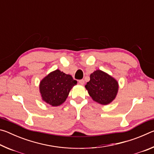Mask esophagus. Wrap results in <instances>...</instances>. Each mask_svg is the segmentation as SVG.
<instances>
[{"label":"esophagus","mask_w":154,"mask_h":154,"mask_svg":"<svg viewBox=\"0 0 154 154\" xmlns=\"http://www.w3.org/2000/svg\"><path fill=\"white\" fill-rule=\"evenodd\" d=\"M79 83L80 85H83L85 83V82H84V80L83 79H81V80H79Z\"/></svg>","instance_id":"1"}]
</instances>
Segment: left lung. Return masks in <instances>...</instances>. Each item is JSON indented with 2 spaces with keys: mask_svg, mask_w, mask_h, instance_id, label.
Masks as SVG:
<instances>
[{
  "mask_svg": "<svg viewBox=\"0 0 154 154\" xmlns=\"http://www.w3.org/2000/svg\"><path fill=\"white\" fill-rule=\"evenodd\" d=\"M85 87L94 100L105 105L111 103L116 97L118 83L106 72L96 70L90 75V82Z\"/></svg>",
  "mask_w": 154,
  "mask_h": 154,
  "instance_id": "left-lung-1",
  "label": "left lung"
}]
</instances>
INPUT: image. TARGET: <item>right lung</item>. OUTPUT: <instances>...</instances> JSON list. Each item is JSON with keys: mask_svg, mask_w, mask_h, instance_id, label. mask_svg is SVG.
<instances>
[{"mask_svg": "<svg viewBox=\"0 0 154 154\" xmlns=\"http://www.w3.org/2000/svg\"><path fill=\"white\" fill-rule=\"evenodd\" d=\"M77 83L71 75L57 69L41 80L39 90L42 99L53 106L60 105L66 100L70 90Z\"/></svg>", "mask_w": 154, "mask_h": 154, "instance_id": "1", "label": "right lung"}]
</instances>
